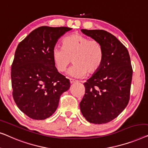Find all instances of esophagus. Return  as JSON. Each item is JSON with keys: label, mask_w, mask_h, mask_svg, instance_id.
I'll list each match as a JSON object with an SVG mask.
<instances>
[{"label": "esophagus", "mask_w": 148, "mask_h": 148, "mask_svg": "<svg viewBox=\"0 0 148 148\" xmlns=\"http://www.w3.org/2000/svg\"><path fill=\"white\" fill-rule=\"evenodd\" d=\"M70 84H74V83L77 82L78 81L76 80H74V79H70Z\"/></svg>", "instance_id": "esophagus-1"}]
</instances>
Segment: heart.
I'll return each mask as SVG.
<instances>
[{
	"label": "heart",
	"instance_id": "heart-1",
	"mask_svg": "<svg viewBox=\"0 0 148 148\" xmlns=\"http://www.w3.org/2000/svg\"><path fill=\"white\" fill-rule=\"evenodd\" d=\"M52 59L56 69L64 72L72 62L74 65L69 74L76 78L86 73L93 74L101 67L104 59L103 45L98 40L80 33H74L64 37L62 47H57L52 51Z\"/></svg>",
	"mask_w": 148,
	"mask_h": 148
}]
</instances>
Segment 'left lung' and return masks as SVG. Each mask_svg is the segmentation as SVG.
Masks as SVG:
<instances>
[{"mask_svg":"<svg viewBox=\"0 0 148 148\" xmlns=\"http://www.w3.org/2000/svg\"><path fill=\"white\" fill-rule=\"evenodd\" d=\"M103 45L101 67L84 83L81 113L91 123L103 124L115 119L128 105L133 69L126 47L105 30L81 29Z\"/></svg>","mask_w":148,"mask_h":148,"instance_id":"left-lung-1","label":"left lung"}]
</instances>
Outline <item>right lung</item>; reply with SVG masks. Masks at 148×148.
Segmentation results:
<instances>
[{
	"instance_id": "right-lung-1",
	"label": "right lung",
	"mask_w": 148,
	"mask_h": 148,
	"mask_svg": "<svg viewBox=\"0 0 148 148\" xmlns=\"http://www.w3.org/2000/svg\"><path fill=\"white\" fill-rule=\"evenodd\" d=\"M71 29L39 27L16 47L11 66L12 97L18 109L33 119L52 115L62 93L70 88L69 79L54 65L52 51L58 39Z\"/></svg>"
}]
</instances>
